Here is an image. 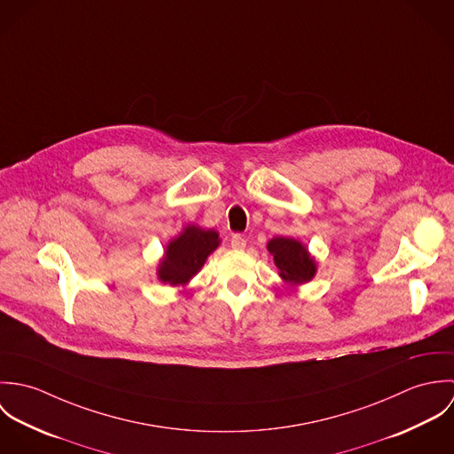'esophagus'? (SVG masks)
I'll return each mask as SVG.
<instances>
[{"mask_svg":"<svg viewBox=\"0 0 454 454\" xmlns=\"http://www.w3.org/2000/svg\"><path fill=\"white\" fill-rule=\"evenodd\" d=\"M231 247H232L234 250H245L247 239H245L241 234H234V236L231 238Z\"/></svg>","mask_w":454,"mask_h":454,"instance_id":"1","label":"esophagus"}]
</instances>
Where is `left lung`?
Returning <instances> with one entry per match:
<instances>
[{
	"label": "left lung",
	"instance_id": "left-lung-1",
	"mask_svg": "<svg viewBox=\"0 0 454 454\" xmlns=\"http://www.w3.org/2000/svg\"><path fill=\"white\" fill-rule=\"evenodd\" d=\"M267 250L279 269V276L288 283H306L317 272L315 260L292 238H274L267 243Z\"/></svg>",
	"mask_w": 454,
	"mask_h": 454
}]
</instances>
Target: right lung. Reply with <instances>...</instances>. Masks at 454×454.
<instances>
[{
    "label": "right lung",
    "mask_w": 454,
    "mask_h": 454,
    "mask_svg": "<svg viewBox=\"0 0 454 454\" xmlns=\"http://www.w3.org/2000/svg\"><path fill=\"white\" fill-rule=\"evenodd\" d=\"M218 243L215 231H202L195 225L187 227L168 245L166 257L159 267V279L169 285H185Z\"/></svg>",
    "instance_id": "add662e5"
}]
</instances>
